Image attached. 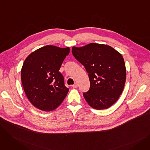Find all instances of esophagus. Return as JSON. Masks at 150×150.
I'll return each mask as SVG.
<instances>
[{
	"label": "esophagus",
	"instance_id": "1",
	"mask_svg": "<svg viewBox=\"0 0 150 150\" xmlns=\"http://www.w3.org/2000/svg\"><path fill=\"white\" fill-rule=\"evenodd\" d=\"M72 87L74 88H76L78 87V84L76 83H75L74 84L72 85Z\"/></svg>",
	"mask_w": 150,
	"mask_h": 150
}]
</instances>
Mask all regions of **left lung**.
<instances>
[{"label": "left lung", "instance_id": "8db88e82", "mask_svg": "<svg viewBox=\"0 0 150 150\" xmlns=\"http://www.w3.org/2000/svg\"><path fill=\"white\" fill-rule=\"evenodd\" d=\"M72 52L88 73L90 89L83 93L88 105L98 110L111 106L125 84L127 72L122 55L111 46L97 43L73 47Z\"/></svg>", "mask_w": 150, "mask_h": 150}]
</instances>
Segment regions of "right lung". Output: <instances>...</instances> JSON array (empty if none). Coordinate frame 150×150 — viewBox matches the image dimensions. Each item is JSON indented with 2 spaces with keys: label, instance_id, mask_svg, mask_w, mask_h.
<instances>
[{
  "label": "right lung",
  "instance_id": "right-lung-1",
  "mask_svg": "<svg viewBox=\"0 0 150 150\" xmlns=\"http://www.w3.org/2000/svg\"><path fill=\"white\" fill-rule=\"evenodd\" d=\"M69 52V47L45 45L30 53L23 62L22 86L30 103L36 108L53 111L66 98L69 89L59 70Z\"/></svg>",
  "mask_w": 150,
  "mask_h": 150
}]
</instances>
